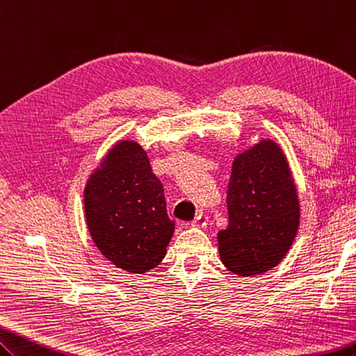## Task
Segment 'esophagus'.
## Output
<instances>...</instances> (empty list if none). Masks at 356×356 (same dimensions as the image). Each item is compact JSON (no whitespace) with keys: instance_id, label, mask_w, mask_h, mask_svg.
<instances>
[{"instance_id":"esophagus-1","label":"esophagus","mask_w":356,"mask_h":356,"mask_svg":"<svg viewBox=\"0 0 356 356\" xmlns=\"http://www.w3.org/2000/svg\"><path fill=\"white\" fill-rule=\"evenodd\" d=\"M207 224H209V216L204 215V213H198V216L192 220L193 227H207Z\"/></svg>"}]
</instances>
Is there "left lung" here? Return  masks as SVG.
Listing matches in <instances>:
<instances>
[{"label": "left lung", "instance_id": "obj_1", "mask_svg": "<svg viewBox=\"0 0 356 356\" xmlns=\"http://www.w3.org/2000/svg\"><path fill=\"white\" fill-rule=\"evenodd\" d=\"M228 227L218 233L227 270L248 277L286 256L300 224V201L282 147L262 138L234 158L227 193Z\"/></svg>", "mask_w": 356, "mask_h": 356}]
</instances>
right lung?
<instances>
[{
	"label": "right lung",
	"mask_w": 356,
	"mask_h": 356,
	"mask_svg": "<svg viewBox=\"0 0 356 356\" xmlns=\"http://www.w3.org/2000/svg\"><path fill=\"white\" fill-rule=\"evenodd\" d=\"M85 219L92 242L109 262L143 274L161 264L175 232L161 181L137 141L120 140L86 179Z\"/></svg>",
	"instance_id": "obj_1"
}]
</instances>
